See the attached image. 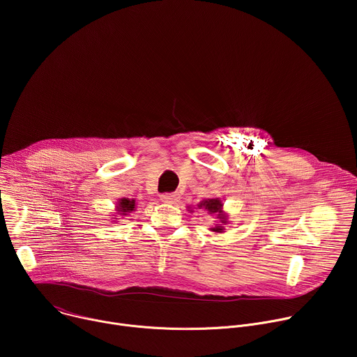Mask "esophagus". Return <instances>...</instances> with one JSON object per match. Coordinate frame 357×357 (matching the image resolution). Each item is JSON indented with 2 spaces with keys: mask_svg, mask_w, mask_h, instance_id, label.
Returning a JSON list of instances; mask_svg holds the SVG:
<instances>
[{
  "mask_svg": "<svg viewBox=\"0 0 357 357\" xmlns=\"http://www.w3.org/2000/svg\"><path fill=\"white\" fill-rule=\"evenodd\" d=\"M181 196L178 193H164L161 195V200L162 202H167V203H176L179 202Z\"/></svg>",
  "mask_w": 357,
  "mask_h": 357,
  "instance_id": "obj_1",
  "label": "esophagus"
}]
</instances>
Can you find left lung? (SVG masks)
Returning <instances> with one entry per match:
<instances>
[{
	"label": "left lung",
	"instance_id": "8db88e82",
	"mask_svg": "<svg viewBox=\"0 0 357 357\" xmlns=\"http://www.w3.org/2000/svg\"><path fill=\"white\" fill-rule=\"evenodd\" d=\"M197 208L206 211L209 215L216 218L215 226L211 227V231L213 233H225L226 225H229V216L223 211V202L219 197L215 199H203L200 203H197Z\"/></svg>",
	"mask_w": 357,
	"mask_h": 357
}]
</instances>
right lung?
<instances>
[{
	"mask_svg": "<svg viewBox=\"0 0 357 357\" xmlns=\"http://www.w3.org/2000/svg\"><path fill=\"white\" fill-rule=\"evenodd\" d=\"M116 205H117L116 206V215H114L116 218H112V219H116V220H117L119 216H127L128 213L134 212L135 208H137L135 199H128V197L119 199ZM116 220H113V222H116Z\"/></svg>",
	"mask_w": 357,
	"mask_h": 357,
	"instance_id": "add662e5",
	"label": "right lung"
}]
</instances>
